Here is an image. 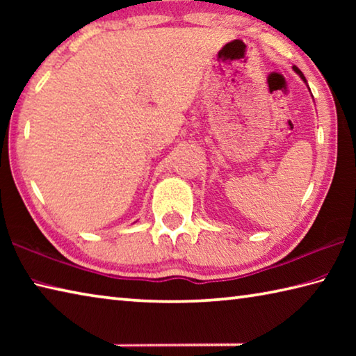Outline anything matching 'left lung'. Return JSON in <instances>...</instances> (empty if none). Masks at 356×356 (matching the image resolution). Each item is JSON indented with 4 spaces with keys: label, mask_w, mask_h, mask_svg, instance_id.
I'll list each match as a JSON object with an SVG mask.
<instances>
[{
    "label": "left lung",
    "mask_w": 356,
    "mask_h": 356,
    "mask_svg": "<svg viewBox=\"0 0 356 356\" xmlns=\"http://www.w3.org/2000/svg\"><path fill=\"white\" fill-rule=\"evenodd\" d=\"M293 72H295V74H297V75H300V78H301V80H303L306 84H308V81H306V78H305V75L303 74H301V70L297 67V65H293Z\"/></svg>",
    "instance_id": "8db88e82"
}]
</instances>
